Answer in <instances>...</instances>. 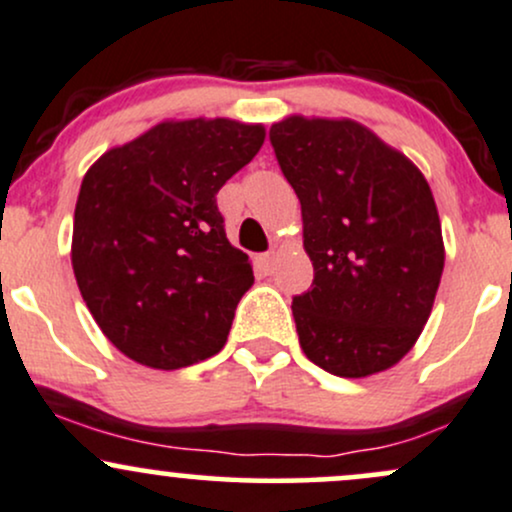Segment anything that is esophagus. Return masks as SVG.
Returning a JSON list of instances; mask_svg holds the SVG:
<instances>
[{
    "instance_id": "esophagus-1",
    "label": "esophagus",
    "mask_w": 512,
    "mask_h": 512,
    "mask_svg": "<svg viewBox=\"0 0 512 512\" xmlns=\"http://www.w3.org/2000/svg\"><path fill=\"white\" fill-rule=\"evenodd\" d=\"M274 260H276L274 252H264V255L257 257V267H260V272H262V274H272Z\"/></svg>"
}]
</instances>
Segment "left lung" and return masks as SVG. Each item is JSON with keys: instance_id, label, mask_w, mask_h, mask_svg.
Masks as SVG:
<instances>
[{"instance_id": "8db88e82", "label": "left lung", "mask_w": 512, "mask_h": 512, "mask_svg": "<svg viewBox=\"0 0 512 512\" xmlns=\"http://www.w3.org/2000/svg\"><path fill=\"white\" fill-rule=\"evenodd\" d=\"M296 190L313 289L293 298L303 354L339 378L402 361L424 332L445 264L431 187L356 120L291 115L269 129Z\"/></svg>"}]
</instances>
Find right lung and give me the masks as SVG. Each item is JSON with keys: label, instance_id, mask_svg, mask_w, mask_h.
Masks as SVG:
<instances>
[{"label": "right lung", "instance_id": "obj_1", "mask_svg": "<svg viewBox=\"0 0 512 512\" xmlns=\"http://www.w3.org/2000/svg\"><path fill=\"white\" fill-rule=\"evenodd\" d=\"M264 125L163 120L86 170L72 267L105 337L156 370L219 354L255 276L223 231L216 192L248 166Z\"/></svg>", "mask_w": 512, "mask_h": 512}]
</instances>
